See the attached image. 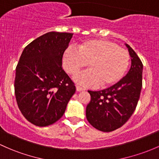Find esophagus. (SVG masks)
<instances>
[{
    "label": "esophagus",
    "instance_id": "obj_1",
    "mask_svg": "<svg viewBox=\"0 0 159 159\" xmlns=\"http://www.w3.org/2000/svg\"><path fill=\"white\" fill-rule=\"evenodd\" d=\"M76 90L78 91H85L86 88H84V87L80 86V85H76Z\"/></svg>",
    "mask_w": 159,
    "mask_h": 159
}]
</instances>
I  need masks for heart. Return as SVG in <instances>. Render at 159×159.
<instances>
[{"instance_id": "obj_1", "label": "heart", "mask_w": 159, "mask_h": 159, "mask_svg": "<svg viewBox=\"0 0 159 159\" xmlns=\"http://www.w3.org/2000/svg\"><path fill=\"white\" fill-rule=\"evenodd\" d=\"M62 62L66 71L76 76L88 62L89 69L75 78V81L85 86L100 84L107 88L123 78L129 65V55L114 42L95 39L83 42L77 50L68 48L64 52Z\"/></svg>"}]
</instances>
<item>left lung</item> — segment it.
<instances>
[{
    "instance_id": "1",
    "label": "left lung",
    "mask_w": 159,
    "mask_h": 159,
    "mask_svg": "<svg viewBox=\"0 0 159 159\" xmlns=\"http://www.w3.org/2000/svg\"><path fill=\"white\" fill-rule=\"evenodd\" d=\"M131 57V67L116 84L99 91H88L91 101L86 107V117L91 126L103 132H111L127 122L139 99L143 86L141 60L126 44Z\"/></svg>"
}]
</instances>
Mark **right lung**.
Masks as SVG:
<instances>
[{
    "label": "right lung",
    "instance_id": "1",
    "mask_svg": "<svg viewBox=\"0 0 159 159\" xmlns=\"http://www.w3.org/2000/svg\"><path fill=\"white\" fill-rule=\"evenodd\" d=\"M73 33L49 32L23 49L16 68L14 91L25 118L38 126L58 121L75 93L62 69V57Z\"/></svg>",
    "mask_w": 159,
    "mask_h": 159
}]
</instances>
